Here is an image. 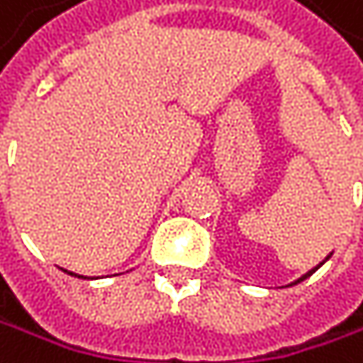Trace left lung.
<instances>
[{
  "instance_id": "8db88e82",
  "label": "left lung",
  "mask_w": 363,
  "mask_h": 363,
  "mask_svg": "<svg viewBox=\"0 0 363 363\" xmlns=\"http://www.w3.org/2000/svg\"><path fill=\"white\" fill-rule=\"evenodd\" d=\"M330 257H332V252H330V255H328V259H330ZM328 259H325V261H328ZM325 261H323V263H325ZM323 263H319V265H316V267H312V269H310V272H306V274H303V276H301V278H297V280H295V282H291V284H299V282H301V280H306V278H308V276H312V274H314V272H316V269H319V267H321V265H323Z\"/></svg>"
}]
</instances>
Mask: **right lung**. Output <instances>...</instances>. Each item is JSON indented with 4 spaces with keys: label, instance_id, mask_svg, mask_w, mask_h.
<instances>
[{
    "label": "right lung",
    "instance_id": "add662e5",
    "mask_svg": "<svg viewBox=\"0 0 363 363\" xmlns=\"http://www.w3.org/2000/svg\"><path fill=\"white\" fill-rule=\"evenodd\" d=\"M64 272H68V269H64ZM70 276H77V278H85V276H79V274H74V272H68Z\"/></svg>",
    "mask_w": 363,
    "mask_h": 363
}]
</instances>
